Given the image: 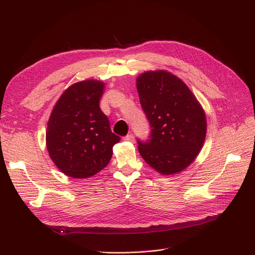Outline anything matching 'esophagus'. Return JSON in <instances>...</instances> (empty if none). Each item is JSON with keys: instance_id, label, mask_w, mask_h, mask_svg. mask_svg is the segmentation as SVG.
Instances as JSON below:
<instances>
[{"instance_id": "obj_1", "label": "esophagus", "mask_w": 255, "mask_h": 255, "mask_svg": "<svg viewBox=\"0 0 255 255\" xmlns=\"http://www.w3.org/2000/svg\"><path fill=\"white\" fill-rule=\"evenodd\" d=\"M123 140L134 143V142H135V138H134V136H133L132 134H128V135H127L125 138H123Z\"/></svg>"}]
</instances>
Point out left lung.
Instances as JSON below:
<instances>
[{"label": "left lung", "instance_id": "1", "mask_svg": "<svg viewBox=\"0 0 255 255\" xmlns=\"http://www.w3.org/2000/svg\"><path fill=\"white\" fill-rule=\"evenodd\" d=\"M140 104L151 125V139L138 140L141 157L161 175L177 174L194 161L204 144L206 115L180 78L151 70L136 79Z\"/></svg>", "mask_w": 255, "mask_h": 255}]
</instances>
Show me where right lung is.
<instances>
[{
	"label": "right lung",
	"instance_id": "add662e5",
	"mask_svg": "<svg viewBox=\"0 0 255 255\" xmlns=\"http://www.w3.org/2000/svg\"><path fill=\"white\" fill-rule=\"evenodd\" d=\"M104 83L85 80L69 86L54 105L45 130L52 161L67 176L87 179L107 166L120 141L99 106Z\"/></svg>",
	"mask_w": 255,
	"mask_h": 255
}]
</instances>
